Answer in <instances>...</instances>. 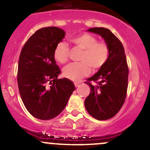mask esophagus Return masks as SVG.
Returning <instances> with one entry per match:
<instances>
[{"instance_id": "esophagus-1", "label": "esophagus", "mask_w": 150, "mask_h": 150, "mask_svg": "<svg viewBox=\"0 0 150 150\" xmlns=\"http://www.w3.org/2000/svg\"><path fill=\"white\" fill-rule=\"evenodd\" d=\"M74 85H75V87L77 88V87H78V86L80 85V83H79V82H75V83H74Z\"/></svg>"}]
</instances>
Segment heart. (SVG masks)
Returning a JSON list of instances; mask_svg holds the SVG:
<instances>
[{
  "mask_svg": "<svg viewBox=\"0 0 150 150\" xmlns=\"http://www.w3.org/2000/svg\"><path fill=\"white\" fill-rule=\"evenodd\" d=\"M75 46L83 50L80 57V62L70 63L63 69V75L71 81H77L87 76L91 72V68L94 70L102 68L108 61L110 48L105 43L98 42L94 36L83 33L70 39ZM69 48L64 42L57 43L54 51L56 61L61 64L68 59Z\"/></svg>",
  "mask_w": 150,
  "mask_h": 150,
  "instance_id": "b5f03b06",
  "label": "heart"
}]
</instances>
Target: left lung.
<instances>
[{"label": "left lung", "instance_id": "left-lung-1", "mask_svg": "<svg viewBox=\"0 0 150 150\" xmlns=\"http://www.w3.org/2000/svg\"><path fill=\"white\" fill-rule=\"evenodd\" d=\"M87 31L99 35L110 48L108 61L86 82L91 89L84 102L92 117L106 120L120 111L126 97L128 77L126 57L121 42L110 30L93 28ZM91 81L96 82L97 85H92Z\"/></svg>", "mask_w": 150, "mask_h": 150}]
</instances>
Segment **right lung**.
<instances>
[{
    "label": "right lung",
    "mask_w": 150,
    "mask_h": 150,
    "mask_svg": "<svg viewBox=\"0 0 150 150\" xmlns=\"http://www.w3.org/2000/svg\"><path fill=\"white\" fill-rule=\"evenodd\" d=\"M64 36L65 32L57 27L39 29L28 39L19 56V93L28 111L40 120L58 116L75 89L70 80L57 78L61 71L54 51Z\"/></svg>",
    "instance_id": "right-lung-1"
}]
</instances>
